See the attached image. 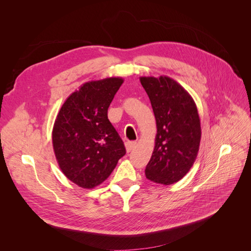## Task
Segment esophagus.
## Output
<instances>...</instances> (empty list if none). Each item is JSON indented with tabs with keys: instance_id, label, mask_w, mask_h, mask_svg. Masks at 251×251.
<instances>
[{
	"instance_id": "esophagus-1",
	"label": "esophagus",
	"mask_w": 251,
	"mask_h": 251,
	"mask_svg": "<svg viewBox=\"0 0 251 251\" xmlns=\"http://www.w3.org/2000/svg\"><path fill=\"white\" fill-rule=\"evenodd\" d=\"M136 143L135 141H127L126 143V151L127 153H130V151L136 147Z\"/></svg>"
}]
</instances>
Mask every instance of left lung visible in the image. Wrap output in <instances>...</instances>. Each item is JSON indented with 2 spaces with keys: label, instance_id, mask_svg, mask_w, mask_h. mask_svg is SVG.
Instances as JSON below:
<instances>
[{
  "label": "left lung",
  "instance_id": "8db88e82",
  "mask_svg": "<svg viewBox=\"0 0 251 251\" xmlns=\"http://www.w3.org/2000/svg\"><path fill=\"white\" fill-rule=\"evenodd\" d=\"M156 119L155 148L146 169L149 180L170 185L183 178L198 155L201 126L187 91L169 76L140 77Z\"/></svg>",
  "mask_w": 251,
  "mask_h": 251
}]
</instances>
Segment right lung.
Returning <instances> with one entry per match:
<instances>
[{
  "instance_id": "right-lung-1",
  "label": "right lung",
  "mask_w": 251,
  "mask_h": 251,
  "mask_svg": "<svg viewBox=\"0 0 251 251\" xmlns=\"http://www.w3.org/2000/svg\"><path fill=\"white\" fill-rule=\"evenodd\" d=\"M124 79L109 77L85 82L60 108L52 131L59 169L73 183L93 188L107 179L125 144L108 119V109Z\"/></svg>"
}]
</instances>
